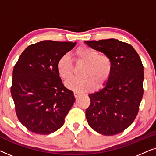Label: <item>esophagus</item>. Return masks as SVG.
Returning a JSON list of instances; mask_svg holds the SVG:
<instances>
[{
  "label": "esophagus",
  "mask_w": 156,
  "mask_h": 156,
  "mask_svg": "<svg viewBox=\"0 0 156 156\" xmlns=\"http://www.w3.org/2000/svg\"><path fill=\"white\" fill-rule=\"evenodd\" d=\"M80 95V93L76 92V91H75V92H74V97H75V98H77Z\"/></svg>",
  "instance_id": "1"
}]
</instances>
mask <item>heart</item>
<instances>
[{"mask_svg":"<svg viewBox=\"0 0 156 156\" xmlns=\"http://www.w3.org/2000/svg\"><path fill=\"white\" fill-rule=\"evenodd\" d=\"M76 62L85 63L82 70V77H74L66 82V86L76 92L90 91L101 87L109 80L112 72V59L105 54H99L94 49L87 45H80L74 51ZM59 75L67 80L73 75L74 64L67 54L59 57L57 62Z\"/></svg>","mask_w":156,"mask_h":156,"instance_id":"b5f03b06","label":"heart"}]
</instances>
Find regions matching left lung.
<instances>
[{
  "instance_id": "8db88e82",
  "label": "left lung",
  "mask_w": 156,
  "mask_h": 156,
  "mask_svg": "<svg viewBox=\"0 0 156 156\" xmlns=\"http://www.w3.org/2000/svg\"><path fill=\"white\" fill-rule=\"evenodd\" d=\"M87 45L108 55L112 72L106 87L89 95L86 110L89 125L105 136L120 133L137 116L144 94V65L131 44L116 39L85 41Z\"/></svg>"
}]
</instances>
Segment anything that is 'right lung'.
<instances>
[{
    "mask_svg": "<svg viewBox=\"0 0 156 156\" xmlns=\"http://www.w3.org/2000/svg\"><path fill=\"white\" fill-rule=\"evenodd\" d=\"M75 44L52 40L37 42L27 47L15 65L10 92L18 119L30 131L48 135L65 122L75 99L63 85L57 62Z\"/></svg>",
    "mask_w": 156,
    "mask_h": 156,
    "instance_id": "right-lung-1",
    "label": "right lung"
}]
</instances>
